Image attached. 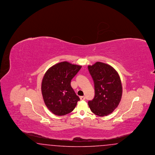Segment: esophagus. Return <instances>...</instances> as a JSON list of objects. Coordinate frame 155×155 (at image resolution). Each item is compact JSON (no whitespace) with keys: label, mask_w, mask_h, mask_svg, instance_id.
Segmentation results:
<instances>
[{"label":"esophagus","mask_w":155,"mask_h":155,"mask_svg":"<svg viewBox=\"0 0 155 155\" xmlns=\"http://www.w3.org/2000/svg\"><path fill=\"white\" fill-rule=\"evenodd\" d=\"M80 99L81 100H85V97L84 96H80Z\"/></svg>","instance_id":"1"}]
</instances>
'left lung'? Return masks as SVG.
Instances as JSON below:
<instances>
[{"instance_id": "1", "label": "left lung", "mask_w": 155, "mask_h": 155, "mask_svg": "<svg viewBox=\"0 0 155 155\" xmlns=\"http://www.w3.org/2000/svg\"><path fill=\"white\" fill-rule=\"evenodd\" d=\"M88 68L95 88V96L89 101V107L97 116H107L117 107L121 99L120 76L113 67L102 62H96Z\"/></svg>"}]
</instances>
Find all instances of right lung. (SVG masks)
Segmentation results:
<instances>
[{
  "mask_svg": "<svg viewBox=\"0 0 155 155\" xmlns=\"http://www.w3.org/2000/svg\"><path fill=\"white\" fill-rule=\"evenodd\" d=\"M81 67L63 61L45 73L41 85L42 94L46 107L54 114L70 113L80 100L71 86V81Z\"/></svg>",
  "mask_w": 155,
  "mask_h": 155,
  "instance_id": "obj_1",
  "label": "right lung"
}]
</instances>
